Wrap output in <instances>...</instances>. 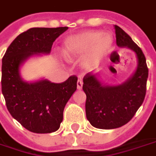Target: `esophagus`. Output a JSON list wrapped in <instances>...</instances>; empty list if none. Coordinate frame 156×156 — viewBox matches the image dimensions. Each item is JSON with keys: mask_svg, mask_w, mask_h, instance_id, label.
<instances>
[{"mask_svg": "<svg viewBox=\"0 0 156 156\" xmlns=\"http://www.w3.org/2000/svg\"><path fill=\"white\" fill-rule=\"evenodd\" d=\"M82 87H83V81H82V80H78V83H77V88H78V89H81Z\"/></svg>", "mask_w": 156, "mask_h": 156, "instance_id": "34e87169", "label": "esophagus"}]
</instances>
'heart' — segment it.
Wrapping results in <instances>:
<instances>
[{"instance_id":"b5f03b06","label":"heart","mask_w":156,"mask_h":156,"mask_svg":"<svg viewBox=\"0 0 156 156\" xmlns=\"http://www.w3.org/2000/svg\"><path fill=\"white\" fill-rule=\"evenodd\" d=\"M114 44V38L110 33L99 30H87L67 37L62 41V54L69 62L82 58V67L91 70L104 56L108 55Z\"/></svg>"}]
</instances>
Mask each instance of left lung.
<instances>
[{
    "label": "left lung",
    "instance_id": "1",
    "mask_svg": "<svg viewBox=\"0 0 156 156\" xmlns=\"http://www.w3.org/2000/svg\"><path fill=\"white\" fill-rule=\"evenodd\" d=\"M116 44L134 52L135 72L122 83L109 85L99 78V73H87L83 79L86 94V117L93 127L114 129L127 124L144 102L149 71L142 50L127 34L115 25Z\"/></svg>",
    "mask_w": 156,
    "mask_h": 156
}]
</instances>
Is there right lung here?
Here are the masks:
<instances>
[{
	"label": "right lung",
	"instance_id": "1",
	"mask_svg": "<svg viewBox=\"0 0 156 156\" xmlns=\"http://www.w3.org/2000/svg\"><path fill=\"white\" fill-rule=\"evenodd\" d=\"M67 27L32 28L22 33L7 48L2 59V90L10 114L29 131L50 133L58 130L63 111L77 89L78 78L55 83L40 78L28 82L21 67L29 58L48 55L56 38Z\"/></svg>",
	"mask_w": 156,
	"mask_h": 156
}]
</instances>
